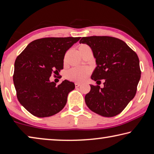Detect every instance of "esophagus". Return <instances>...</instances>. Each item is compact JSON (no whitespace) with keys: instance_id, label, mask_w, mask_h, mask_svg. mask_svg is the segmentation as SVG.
<instances>
[{"instance_id":"esophagus-1","label":"esophagus","mask_w":154,"mask_h":154,"mask_svg":"<svg viewBox=\"0 0 154 154\" xmlns=\"http://www.w3.org/2000/svg\"><path fill=\"white\" fill-rule=\"evenodd\" d=\"M80 85H81V84H80V83H79V82H75V88L79 87Z\"/></svg>"}]
</instances>
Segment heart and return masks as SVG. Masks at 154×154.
Listing matches in <instances>:
<instances>
[{"instance_id": "1", "label": "heart", "mask_w": 154, "mask_h": 154, "mask_svg": "<svg viewBox=\"0 0 154 154\" xmlns=\"http://www.w3.org/2000/svg\"><path fill=\"white\" fill-rule=\"evenodd\" d=\"M88 47V46L82 45L79 49ZM91 74V69L88 67H74L66 72V77L67 79L75 82H83L87 79Z\"/></svg>"}]
</instances>
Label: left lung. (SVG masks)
<instances>
[{"mask_svg":"<svg viewBox=\"0 0 154 154\" xmlns=\"http://www.w3.org/2000/svg\"><path fill=\"white\" fill-rule=\"evenodd\" d=\"M80 43L89 46L96 59L91 79L97 85L105 80L103 88L91 85L86 104L102 116L119 114L135 96L141 74L138 56L126 42L114 37H82Z\"/></svg>","mask_w":154,"mask_h":154,"instance_id":"obj_1","label":"left lung"}]
</instances>
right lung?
<instances>
[{
	"label": "right lung",
	"mask_w": 154,
	"mask_h": 154,
	"mask_svg": "<svg viewBox=\"0 0 154 154\" xmlns=\"http://www.w3.org/2000/svg\"><path fill=\"white\" fill-rule=\"evenodd\" d=\"M80 37L43 38L31 42L15 59L13 83L21 106L38 118L57 114L67 103L74 82L65 80L60 85L50 81L53 72L63 68L66 51Z\"/></svg>",
	"instance_id": "right-lung-1"
}]
</instances>
